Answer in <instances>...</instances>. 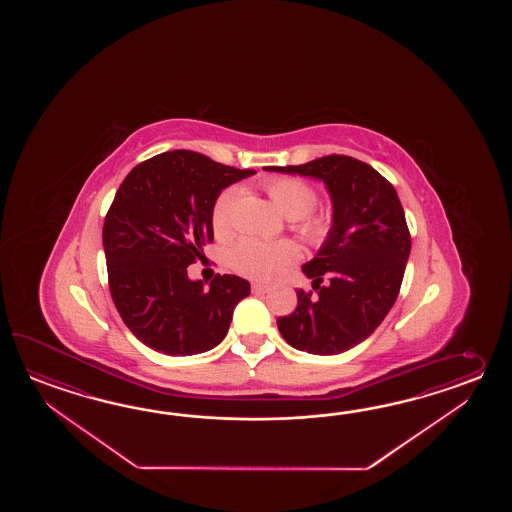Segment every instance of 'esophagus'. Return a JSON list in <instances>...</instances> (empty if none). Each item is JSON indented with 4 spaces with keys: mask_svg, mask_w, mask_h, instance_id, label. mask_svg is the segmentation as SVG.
I'll list each match as a JSON object with an SVG mask.
<instances>
[{
    "mask_svg": "<svg viewBox=\"0 0 512 512\" xmlns=\"http://www.w3.org/2000/svg\"><path fill=\"white\" fill-rule=\"evenodd\" d=\"M271 291L269 285H263V283H252V293L265 294Z\"/></svg>",
    "mask_w": 512,
    "mask_h": 512,
    "instance_id": "esophagus-1",
    "label": "esophagus"
}]
</instances>
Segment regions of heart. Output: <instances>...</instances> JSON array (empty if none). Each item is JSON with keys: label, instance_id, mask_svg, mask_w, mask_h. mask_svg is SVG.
<instances>
[{"label": "heart", "instance_id": "obj_1", "mask_svg": "<svg viewBox=\"0 0 512 512\" xmlns=\"http://www.w3.org/2000/svg\"><path fill=\"white\" fill-rule=\"evenodd\" d=\"M267 196L285 218L293 219L294 229L305 240L320 243L326 240L331 219L327 214H315L316 190L296 177H271L263 183ZM240 197V186H229L219 194L212 208L214 232L225 238L234 230V208ZM230 265L252 280H271L298 260V247L293 241H265L243 238L230 251Z\"/></svg>", "mask_w": 512, "mask_h": 512}]
</instances>
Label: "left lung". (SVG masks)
<instances>
[{
  "instance_id": "left-lung-1",
  "label": "left lung",
  "mask_w": 512,
  "mask_h": 512,
  "mask_svg": "<svg viewBox=\"0 0 512 512\" xmlns=\"http://www.w3.org/2000/svg\"><path fill=\"white\" fill-rule=\"evenodd\" d=\"M265 170L320 179L333 203L326 241L302 265L316 294L298 289L296 309L278 318L282 337L311 355L355 348L390 313L410 256L412 240L395 188L370 164L348 155Z\"/></svg>"
}]
</instances>
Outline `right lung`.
<instances>
[{
    "mask_svg": "<svg viewBox=\"0 0 512 512\" xmlns=\"http://www.w3.org/2000/svg\"><path fill=\"white\" fill-rule=\"evenodd\" d=\"M256 174L174 150L137 164L119 186L102 229L109 291L144 346L170 357L216 348L251 283L234 274L208 287L186 267L214 240L212 208L223 188Z\"/></svg>",
    "mask_w": 512,
    "mask_h": 512,
    "instance_id": "obj_1",
    "label": "right lung"
}]
</instances>
